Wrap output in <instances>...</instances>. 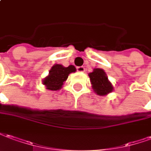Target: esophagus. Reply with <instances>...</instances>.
<instances>
[{
	"mask_svg": "<svg viewBox=\"0 0 151 151\" xmlns=\"http://www.w3.org/2000/svg\"><path fill=\"white\" fill-rule=\"evenodd\" d=\"M76 70H77V71H80V72H83V71H85V69H84V67H83V66H80V67H77Z\"/></svg>",
	"mask_w": 151,
	"mask_h": 151,
	"instance_id": "esophagus-1",
	"label": "esophagus"
}]
</instances>
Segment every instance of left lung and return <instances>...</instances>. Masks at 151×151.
I'll return each instance as SVG.
<instances>
[{"label":"left lung","mask_w":151,"mask_h":151,"mask_svg":"<svg viewBox=\"0 0 151 151\" xmlns=\"http://www.w3.org/2000/svg\"><path fill=\"white\" fill-rule=\"evenodd\" d=\"M88 76L92 84V88L98 95H107L113 91V86L108 80V77L104 70L96 68L89 73Z\"/></svg>","instance_id":"obj_1"}]
</instances>
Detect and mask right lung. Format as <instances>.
Returning <instances> with one entry per match:
<instances>
[{"label":"right lung","instance_id":"right-lung-1","mask_svg":"<svg viewBox=\"0 0 151 151\" xmlns=\"http://www.w3.org/2000/svg\"><path fill=\"white\" fill-rule=\"evenodd\" d=\"M75 71L76 68L72 65L68 66V68H64L60 64L54 65L49 72V76L43 80V84L49 90H59L69 74Z\"/></svg>","mask_w":151,"mask_h":151}]
</instances>
